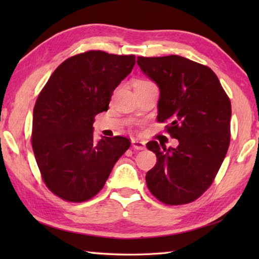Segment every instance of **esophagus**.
Here are the masks:
<instances>
[{"label":"esophagus","instance_id":"esophagus-1","mask_svg":"<svg viewBox=\"0 0 259 259\" xmlns=\"http://www.w3.org/2000/svg\"><path fill=\"white\" fill-rule=\"evenodd\" d=\"M131 146H133V148L136 150H144L146 148V142L141 141V140L133 139L131 140Z\"/></svg>","mask_w":259,"mask_h":259}]
</instances>
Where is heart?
I'll return each mask as SVG.
<instances>
[{"instance_id": "b5f03b06", "label": "heart", "mask_w": 259, "mask_h": 259, "mask_svg": "<svg viewBox=\"0 0 259 259\" xmlns=\"http://www.w3.org/2000/svg\"><path fill=\"white\" fill-rule=\"evenodd\" d=\"M147 82H148V81H142V80H141V81H138V82H137V83H136V84H141V83H147Z\"/></svg>"}]
</instances>
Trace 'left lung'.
Returning <instances> with one entry per match:
<instances>
[{"mask_svg":"<svg viewBox=\"0 0 259 259\" xmlns=\"http://www.w3.org/2000/svg\"><path fill=\"white\" fill-rule=\"evenodd\" d=\"M158 85V121H168L176 148L149 141L157 163L147 172L151 194L167 205L197 199L212 184L230 141L232 106L211 69L179 56L137 58Z\"/></svg>","mask_w":259,"mask_h":259,"instance_id":"8db88e82","label":"left lung"}]
</instances>
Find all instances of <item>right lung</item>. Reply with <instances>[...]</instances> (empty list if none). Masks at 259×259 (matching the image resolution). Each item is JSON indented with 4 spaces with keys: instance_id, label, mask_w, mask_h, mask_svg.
<instances>
[{
    "instance_id": "add662e5",
    "label": "right lung",
    "mask_w": 259,
    "mask_h": 259,
    "mask_svg": "<svg viewBox=\"0 0 259 259\" xmlns=\"http://www.w3.org/2000/svg\"><path fill=\"white\" fill-rule=\"evenodd\" d=\"M135 56L89 51L65 60L52 73L33 109L32 148L43 181L54 195L81 202L100 191L129 149L121 136L93 139L95 117L134 69Z\"/></svg>"
}]
</instances>
